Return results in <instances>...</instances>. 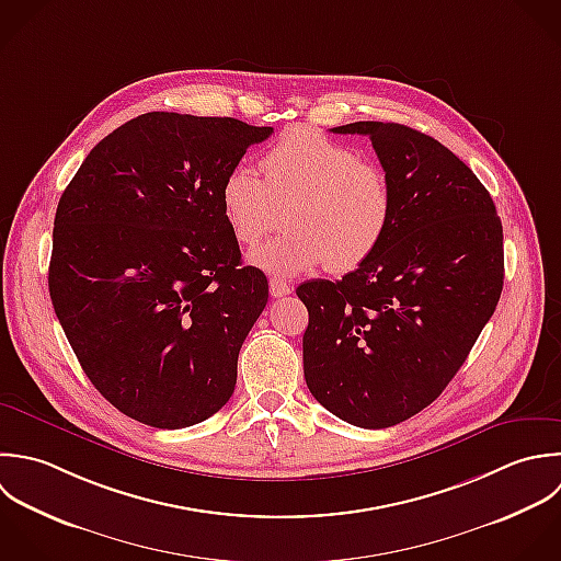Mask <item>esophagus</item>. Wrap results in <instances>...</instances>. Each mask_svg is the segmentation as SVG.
Returning <instances> with one entry per match:
<instances>
[{
	"label": "esophagus",
	"instance_id": "34e87169",
	"mask_svg": "<svg viewBox=\"0 0 561 561\" xmlns=\"http://www.w3.org/2000/svg\"><path fill=\"white\" fill-rule=\"evenodd\" d=\"M268 286H271V295H273V297H286V295H290V286H288L284 279L273 277Z\"/></svg>",
	"mask_w": 561,
	"mask_h": 561
}]
</instances>
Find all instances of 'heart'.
Masks as SVG:
<instances>
[{"instance_id": "heart-1", "label": "heart", "mask_w": 561, "mask_h": 561, "mask_svg": "<svg viewBox=\"0 0 561 561\" xmlns=\"http://www.w3.org/2000/svg\"><path fill=\"white\" fill-rule=\"evenodd\" d=\"M262 174L231 168L220 185L222 216L242 247H255L279 225L286 231L251 253L273 275L328 264L347 273L385 242L393 220V190L382 168L317 128L284 133L262 157Z\"/></svg>"}]
</instances>
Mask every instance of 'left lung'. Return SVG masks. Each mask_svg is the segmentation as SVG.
<instances>
[{"label":"left lung","instance_id":"1","mask_svg":"<svg viewBox=\"0 0 561 561\" xmlns=\"http://www.w3.org/2000/svg\"><path fill=\"white\" fill-rule=\"evenodd\" d=\"M332 130L371 139L393 220L363 266L297 288L310 317L304 376L343 422L389 428L442 396L492 319L505 279L503 225L477 174L431 135L396 122Z\"/></svg>","mask_w":561,"mask_h":561}]
</instances>
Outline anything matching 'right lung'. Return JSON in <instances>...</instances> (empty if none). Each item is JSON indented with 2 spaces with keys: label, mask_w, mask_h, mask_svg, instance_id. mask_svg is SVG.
I'll use <instances>...</instances> for the list:
<instances>
[{
  "label": "right lung",
  "mask_w": 561,
  "mask_h": 561,
  "mask_svg": "<svg viewBox=\"0 0 561 561\" xmlns=\"http://www.w3.org/2000/svg\"><path fill=\"white\" fill-rule=\"evenodd\" d=\"M271 126L144 113L108 133L65 187L49 297L91 385L124 415L185 428L218 413L268 301L220 207L225 174Z\"/></svg>",
  "instance_id": "1"
}]
</instances>
